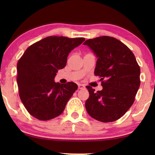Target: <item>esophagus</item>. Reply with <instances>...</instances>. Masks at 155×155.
<instances>
[{
	"instance_id": "34e87169",
	"label": "esophagus",
	"mask_w": 155,
	"mask_h": 155,
	"mask_svg": "<svg viewBox=\"0 0 155 155\" xmlns=\"http://www.w3.org/2000/svg\"><path fill=\"white\" fill-rule=\"evenodd\" d=\"M78 87H79V89H83L84 88V85L82 84H78Z\"/></svg>"
}]
</instances>
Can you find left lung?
Wrapping results in <instances>:
<instances>
[{
  "label": "left lung",
  "mask_w": 155,
  "mask_h": 155,
  "mask_svg": "<svg viewBox=\"0 0 155 155\" xmlns=\"http://www.w3.org/2000/svg\"><path fill=\"white\" fill-rule=\"evenodd\" d=\"M97 60L95 75L101 77L103 90L87 86L90 97L85 103L90 117L103 122L116 121L131 107L140 87V67L125 44L110 36L85 41Z\"/></svg>",
  "instance_id": "1"
}]
</instances>
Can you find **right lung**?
<instances>
[{"instance_id": "add662e5", "label": "right lung", "mask_w": 155, "mask_h": 155, "mask_svg": "<svg viewBox=\"0 0 155 155\" xmlns=\"http://www.w3.org/2000/svg\"><path fill=\"white\" fill-rule=\"evenodd\" d=\"M84 38L49 36L26 49L17 65L19 97L30 114L39 120H49L63 113L77 90L74 82L56 83L54 77L66 65L71 51Z\"/></svg>"}]
</instances>
